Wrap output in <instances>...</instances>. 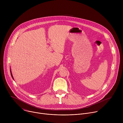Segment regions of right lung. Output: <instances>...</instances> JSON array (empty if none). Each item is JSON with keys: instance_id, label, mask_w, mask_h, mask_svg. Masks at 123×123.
<instances>
[{"instance_id": "right-lung-1", "label": "right lung", "mask_w": 123, "mask_h": 123, "mask_svg": "<svg viewBox=\"0 0 123 123\" xmlns=\"http://www.w3.org/2000/svg\"><path fill=\"white\" fill-rule=\"evenodd\" d=\"M10 73H11V74L12 77V79H13V76H12V72H11V69H10Z\"/></svg>"}]
</instances>
